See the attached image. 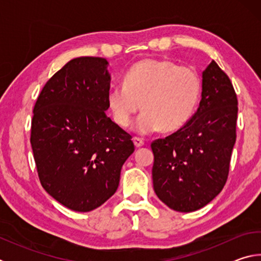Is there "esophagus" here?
<instances>
[{
  "instance_id": "34e87169",
  "label": "esophagus",
  "mask_w": 261,
  "mask_h": 261,
  "mask_svg": "<svg viewBox=\"0 0 261 261\" xmlns=\"http://www.w3.org/2000/svg\"><path fill=\"white\" fill-rule=\"evenodd\" d=\"M134 143H135V146L136 147H141L144 146V140L139 138V137H135L134 138Z\"/></svg>"
}]
</instances>
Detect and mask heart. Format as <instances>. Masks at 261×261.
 <instances>
[{"label":"heart","instance_id":"heart-1","mask_svg":"<svg viewBox=\"0 0 261 261\" xmlns=\"http://www.w3.org/2000/svg\"><path fill=\"white\" fill-rule=\"evenodd\" d=\"M200 92V77L194 69L146 59L127 70L123 84L109 88L107 103L113 120L122 127L130 125L141 107L144 112L134 127L140 135H148L160 127L163 131L182 127L196 110Z\"/></svg>","mask_w":261,"mask_h":261}]
</instances>
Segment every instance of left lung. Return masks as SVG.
Wrapping results in <instances>:
<instances>
[{
  "mask_svg": "<svg viewBox=\"0 0 261 261\" xmlns=\"http://www.w3.org/2000/svg\"><path fill=\"white\" fill-rule=\"evenodd\" d=\"M237 112L230 79L212 61L202 71L197 112L179 130L151 144L153 188L169 208L197 211L223 189L236 141Z\"/></svg>",
  "mask_w": 261,
  "mask_h": 261,
  "instance_id": "obj_1",
  "label": "left lung"
}]
</instances>
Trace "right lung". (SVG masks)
<instances>
[{"mask_svg":"<svg viewBox=\"0 0 261 261\" xmlns=\"http://www.w3.org/2000/svg\"><path fill=\"white\" fill-rule=\"evenodd\" d=\"M108 62L77 57L43 86L31 145L42 188L68 208L90 212L116 192L132 137L106 115Z\"/></svg>","mask_w":261,"mask_h":261,"instance_id":"right-lung-1","label":"right lung"}]
</instances>
